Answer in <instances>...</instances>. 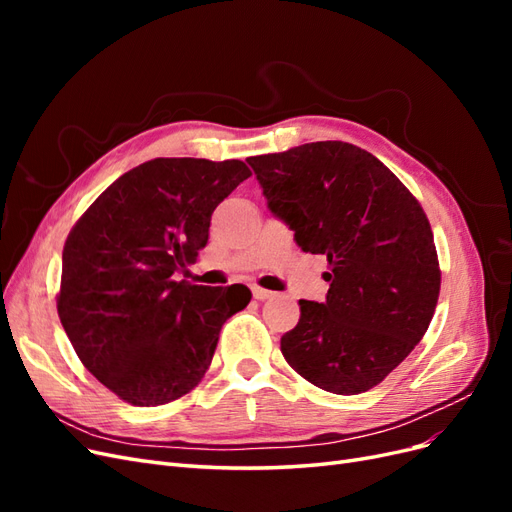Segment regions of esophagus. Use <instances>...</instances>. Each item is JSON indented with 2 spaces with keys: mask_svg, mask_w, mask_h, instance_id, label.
Returning <instances> with one entry per match:
<instances>
[{
  "mask_svg": "<svg viewBox=\"0 0 512 512\" xmlns=\"http://www.w3.org/2000/svg\"><path fill=\"white\" fill-rule=\"evenodd\" d=\"M252 294H254V299H258V301H267V299H273V297H275V292L265 290V288H258V286L252 288Z\"/></svg>",
  "mask_w": 512,
  "mask_h": 512,
  "instance_id": "1",
  "label": "esophagus"
}]
</instances>
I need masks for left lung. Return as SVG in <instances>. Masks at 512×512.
<instances>
[{
  "mask_svg": "<svg viewBox=\"0 0 512 512\" xmlns=\"http://www.w3.org/2000/svg\"><path fill=\"white\" fill-rule=\"evenodd\" d=\"M269 211L303 252L327 256V301H299L282 337L288 365L318 389H374L421 342L440 294L427 215L369 151L320 141L254 156Z\"/></svg>",
  "mask_w": 512,
  "mask_h": 512,
  "instance_id": "left-lung-1",
  "label": "left lung"
}]
</instances>
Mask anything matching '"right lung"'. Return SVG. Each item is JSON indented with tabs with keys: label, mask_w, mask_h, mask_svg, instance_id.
<instances>
[{
	"label": "right lung",
	"mask_w": 512,
	"mask_h": 512,
	"mask_svg": "<svg viewBox=\"0 0 512 512\" xmlns=\"http://www.w3.org/2000/svg\"><path fill=\"white\" fill-rule=\"evenodd\" d=\"M252 175L241 160L156 158L128 170L70 230L59 320L83 365L132 406H162L203 380L243 284L177 282L211 213Z\"/></svg>",
	"instance_id": "1"
}]
</instances>
